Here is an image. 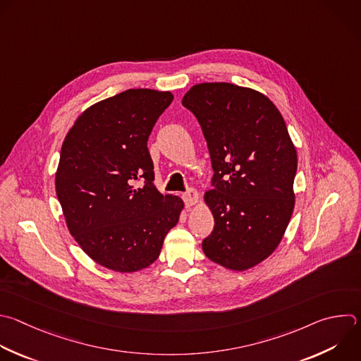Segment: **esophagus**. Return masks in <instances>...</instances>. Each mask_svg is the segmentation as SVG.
<instances>
[{
	"label": "esophagus",
	"instance_id": "34e87169",
	"mask_svg": "<svg viewBox=\"0 0 361 361\" xmlns=\"http://www.w3.org/2000/svg\"><path fill=\"white\" fill-rule=\"evenodd\" d=\"M183 200L187 207H192L198 202V192L195 190H190L188 192L183 194Z\"/></svg>",
	"mask_w": 361,
	"mask_h": 361
}]
</instances>
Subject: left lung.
<instances>
[{
	"instance_id": "8db88e82",
	"label": "left lung",
	"mask_w": 361,
	"mask_h": 361,
	"mask_svg": "<svg viewBox=\"0 0 361 361\" xmlns=\"http://www.w3.org/2000/svg\"><path fill=\"white\" fill-rule=\"evenodd\" d=\"M181 103L201 125L215 173L204 194L215 224L202 251L226 269L248 271L274 254L290 221L296 147L278 107L255 89L204 82Z\"/></svg>"
}]
</instances>
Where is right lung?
<instances>
[{"instance_id":"right-lung-1","label":"right lung","mask_w":361,"mask_h":361,"mask_svg":"<svg viewBox=\"0 0 361 361\" xmlns=\"http://www.w3.org/2000/svg\"><path fill=\"white\" fill-rule=\"evenodd\" d=\"M171 92L129 89L80 113L61 149L55 190L66 226L100 267L133 274L160 255L184 202L154 185L147 140ZM142 181V187L135 185Z\"/></svg>"}]
</instances>
